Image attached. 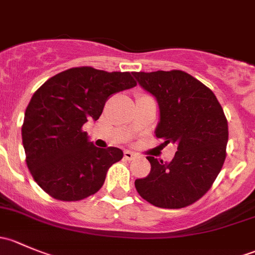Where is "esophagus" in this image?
I'll use <instances>...</instances> for the list:
<instances>
[{"instance_id": "esophagus-1", "label": "esophagus", "mask_w": 255, "mask_h": 255, "mask_svg": "<svg viewBox=\"0 0 255 255\" xmlns=\"http://www.w3.org/2000/svg\"><path fill=\"white\" fill-rule=\"evenodd\" d=\"M134 156H135V154L132 153V151H129V150H126L125 151V158L127 159V160H132V159L134 158Z\"/></svg>"}]
</instances>
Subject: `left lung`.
I'll list each match as a JSON object with an SVG mask.
<instances>
[{
	"label": "left lung",
	"mask_w": 255,
	"mask_h": 255,
	"mask_svg": "<svg viewBox=\"0 0 255 255\" xmlns=\"http://www.w3.org/2000/svg\"><path fill=\"white\" fill-rule=\"evenodd\" d=\"M159 106L156 138L177 151L164 163L146 156L150 173L134 181L138 194L160 208H181L208 191L226 159L228 125L215 94L181 70L133 73Z\"/></svg>",
	"instance_id": "8db88e82"
}]
</instances>
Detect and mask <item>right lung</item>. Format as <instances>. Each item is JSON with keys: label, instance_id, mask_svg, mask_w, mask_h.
<instances>
[{"label": "right lung", "instance_id": "right-lung-1", "mask_svg": "<svg viewBox=\"0 0 255 255\" xmlns=\"http://www.w3.org/2000/svg\"><path fill=\"white\" fill-rule=\"evenodd\" d=\"M135 85L129 73L81 66L56 74L34 92L24 113L22 140L28 169L47 194L79 201L101 189L123 151L97 148L82 126L99 120L112 94Z\"/></svg>", "mask_w": 255, "mask_h": 255}]
</instances>
